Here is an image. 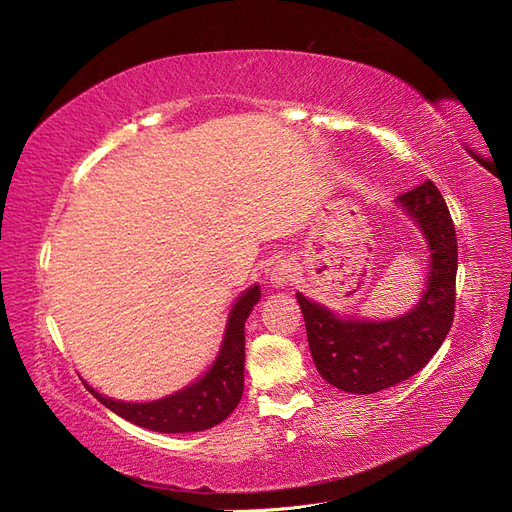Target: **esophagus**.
Returning <instances> with one entry per match:
<instances>
[{"instance_id": "obj_1", "label": "esophagus", "mask_w": 512, "mask_h": 512, "mask_svg": "<svg viewBox=\"0 0 512 512\" xmlns=\"http://www.w3.org/2000/svg\"><path fill=\"white\" fill-rule=\"evenodd\" d=\"M294 279H296V268H294V264H291V261H287V259L279 261V264H276V266L272 268V272H270V283H272V287H276V289L287 287Z\"/></svg>"}]
</instances>
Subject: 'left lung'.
I'll list each match as a JSON object with an SVG mask.
<instances>
[{
  "mask_svg": "<svg viewBox=\"0 0 512 512\" xmlns=\"http://www.w3.org/2000/svg\"><path fill=\"white\" fill-rule=\"evenodd\" d=\"M425 238L427 281L410 311L390 319L334 313L296 294L319 375L334 388L373 394L416 375L444 343L455 317L457 233L446 201L427 180L394 199Z\"/></svg>",
  "mask_w": 512,
  "mask_h": 512,
  "instance_id": "1",
  "label": "left lung"
}]
</instances>
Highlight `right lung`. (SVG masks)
<instances>
[{
    "instance_id": "right-lung-1",
    "label": "right lung",
    "mask_w": 512,
    "mask_h": 512,
    "mask_svg": "<svg viewBox=\"0 0 512 512\" xmlns=\"http://www.w3.org/2000/svg\"><path fill=\"white\" fill-rule=\"evenodd\" d=\"M261 298V287L255 283L233 300L221 347L208 371L199 375L195 382L175 390L163 399L128 403L100 394L81 377L85 388L109 407L111 412L122 416L143 429L158 433H193L206 431L223 422L236 410L244 390V324L253 306Z\"/></svg>"
}]
</instances>
